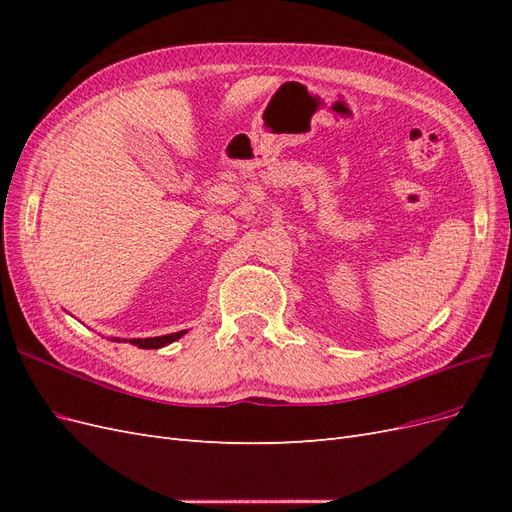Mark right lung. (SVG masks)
Masks as SVG:
<instances>
[{
    "label": "right lung",
    "mask_w": 512,
    "mask_h": 512,
    "mask_svg": "<svg viewBox=\"0 0 512 512\" xmlns=\"http://www.w3.org/2000/svg\"><path fill=\"white\" fill-rule=\"evenodd\" d=\"M185 333L188 331H179V333H170V335H160V337H145V339H119V337H111V342H130V344H134V346H138V348H143V350H156V348H164V346H168V344H173V342H177L179 337H183Z\"/></svg>",
    "instance_id": "add662e5"
}]
</instances>
